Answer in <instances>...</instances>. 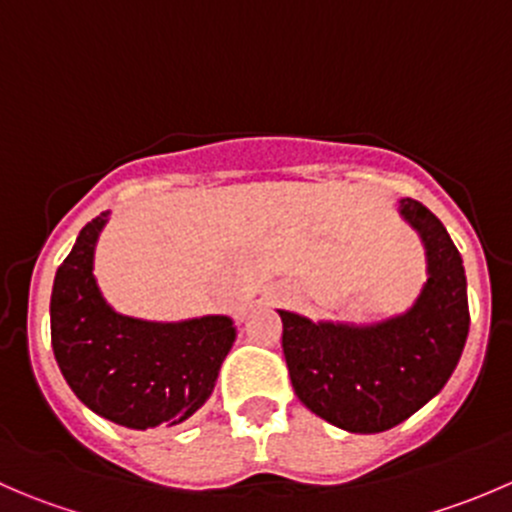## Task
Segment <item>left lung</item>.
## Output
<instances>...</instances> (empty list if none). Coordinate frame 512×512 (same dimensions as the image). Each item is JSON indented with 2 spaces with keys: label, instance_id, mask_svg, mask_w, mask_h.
Instances as JSON below:
<instances>
[{
  "label": "left lung",
  "instance_id": "obj_1",
  "mask_svg": "<svg viewBox=\"0 0 512 512\" xmlns=\"http://www.w3.org/2000/svg\"><path fill=\"white\" fill-rule=\"evenodd\" d=\"M401 215L426 245L428 282L406 314L374 327L282 317L294 394L312 414L352 433L399 426L446 386L466 347L468 294L461 252L441 220L414 198Z\"/></svg>",
  "mask_w": 512,
  "mask_h": 512
}]
</instances>
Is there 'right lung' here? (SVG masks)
Masks as SVG:
<instances>
[{"label":"right lung","mask_w":512,"mask_h":512,"mask_svg":"<svg viewBox=\"0 0 512 512\" xmlns=\"http://www.w3.org/2000/svg\"><path fill=\"white\" fill-rule=\"evenodd\" d=\"M106 213L79 232L56 270L51 347L66 384L98 416L126 428L175 426L213 394L235 327L227 317L153 324L121 317L94 280V245Z\"/></svg>","instance_id":"add662e5"}]
</instances>
